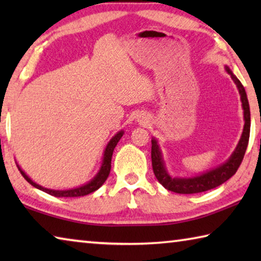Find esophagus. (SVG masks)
Masks as SVG:
<instances>
[{
  "label": "esophagus",
  "mask_w": 261,
  "mask_h": 261,
  "mask_svg": "<svg viewBox=\"0 0 261 261\" xmlns=\"http://www.w3.org/2000/svg\"><path fill=\"white\" fill-rule=\"evenodd\" d=\"M144 121V118H143V120H140V122H143Z\"/></svg>",
  "instance_id": "obj_1"
}]
</instances>
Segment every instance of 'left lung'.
I'll return each instance as SVG.
<instances>
[{"mask_svg":"<svg viewBox=\"0 0 261 261\" xmlns=\"http://www.w3.org/2000/svg\"><path fill=\"white\" fill-rule=\"evenodd\" d=\"M227 72L230 74L232 81L235 82L238 88V92L241 94V101L244 110V129L243 134L235 151L231 154V156L228 160L222 163V165L214 168V169L206 171L204 174H200L194 177H171L168 174L166 169L165 161H163L161 149L159 147L158 140L155 138L152 139V167L154 175H155L159 183L162 184L167 190L176 193L182 194H191V193H199L207 191V190L214 189L219 185L223 184L226 180L231 177L232 175L236 174L238 168H240L243 158L246 151L247 144H249L250 138V127H251V115H250V106L247 101L246 92L242 83L238 81V78L231 72V70L226 67Z\"/></svg>","mask_w":261,"mask_h":261,"instance_id":"obj_1","label":"left lung"}]
</instances>
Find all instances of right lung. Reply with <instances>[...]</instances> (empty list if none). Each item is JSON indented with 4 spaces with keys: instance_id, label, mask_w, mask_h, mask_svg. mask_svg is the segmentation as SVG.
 <instances>
[{
    "instance_id": "add662e5",
    "label": "right lung",
    "mask_w": 261,
    "mask_h": 261,
    "mask_svg": "<svg viewBox=\"0 0 261 261\" xmlns=\"http://www.w3.org/2000/svg\"><path fill=\"white\" fill-rule=\"evenodd\" d=\"M123 134H124L123 131H118L117 134L109 140V143L107 144V146H106V149L103 152L102 165H101L98 174L94 176L93 179H91L90 182L82 185V187H79V188H74V189H70V190H51V189L43 188V187H41V185L34 183L33 180L31 179L29 176L20 169V167L18 165H17V167H18V169L20 171V174L23 175V177L28 180L31 185H33L34 188L41 190V191H43V192L50 194V196H54V197H83V196H86V194H90L92 192H94L95 190H98L101 185L106 182V179L108 178L109 173H110V168H112V156H113L114 148L116 147V145L118 141H120V139L122 138Z\"/></svg>"
}]
</instances>
